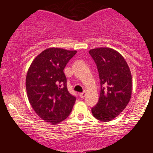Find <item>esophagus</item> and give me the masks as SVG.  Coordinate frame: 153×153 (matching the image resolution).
Returning <instances> with one entry per match:
<instances>
[{
    "label": "esophagus",
    "instance_id": "34e87169",
    "mask_svg": "<svg viewBox=\"0 0 153 153\" xmlns=\"http://www.w3.org/2000/svg\"><path fill=\"white\" fill-rule=\"evenodd\" d=\"M80 97H81V98H84V97H85V95H86V92H81V93H80Z\"/></svg>",
    "mask_w": 153,
    "mask_h": 153
}]
</instances>
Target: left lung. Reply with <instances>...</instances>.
<instances>
[{"instance_id": "left-lung-1", "label": "left lung", "mask_w": 153, "mask_h": 153, "mask_svg": "<svg viewBox=\"0 0 153 153\" xmlns=\"http://www.w3.org/2000/svg\"><path fill=\"white\" fill-rule=\"evenodd\" d=\"M89 53L96 64L101 81L99 100L92 113L99 121H109L120 115L130 100V69L124 57L113 49L96 48Z\"/></svg>"}]
</instances>
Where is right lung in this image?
Returning <instances> with one entry per match:
<instances>
[{
  "label": "right lung",
  "instance_id": "add662e5",
  "mask_svg": "<svg viewBox=\"0 0 153 153\" xmlns=\"http://www.w3.org/2000/svg\"><path fill=\"white\" fill-rule=\"evenodd\" d=\"M76 50L49 48L31 64L26 78L29 103L46 122L57 124L67 118L75 102L67 87L64 69Z\"/></svg>",
  "mask_w": 153,
  "mask_h": 153
}]
</instances>
